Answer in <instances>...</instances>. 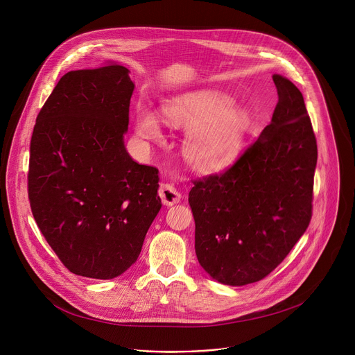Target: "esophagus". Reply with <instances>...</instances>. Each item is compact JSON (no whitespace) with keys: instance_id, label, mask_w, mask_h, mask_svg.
<instances>
[{"instance_id":"obj_1","label":"esophagus","mask_w":355,"mask_h":355,"mask_svg":"<svg viewBox=\"0 0 355 355\" xmlns=\"http://www.w3.org/2000/svg\"><path fill=\"white\" fill-rule=\"evenodd\" d=\"M159 195L163 200V204L167 205V207H173L181 200L180 191L175 187L170 185V184H162L160 189H159Z\"/></svg>"}]
</instances>
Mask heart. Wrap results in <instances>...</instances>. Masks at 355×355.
Instances as JSON below:
<instances>
[{"label": "heart", "mask_w": 355, "mask_h": 355, "mask_svg": "<svg viewBox=\"0 0 355 355\" xmlns=\"http://www.w3.org/2000/svg\"><path fill=\"white\" fill-rule=\"evenodd\" d=\"M168 123L188 129L182 141L185 162L202 173H216L230 167L240 156L250 130V115L233 101L215 91H195L166 103ZM136 133L150 141L163 140L162 119L151 111L140 110Z\"/></svg>", "instance_id": "b5f03b06"}]
</instances>
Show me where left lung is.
<instances>
[{"label": "left lung", "mask_w": 355, "mask_h": 355, "mask_svg": "<svg viewBox=\"0 0 355 355\" xmlns=\"http://www.w3.org/2000/svg\"><path fill=\"white\" fill-rule=\"evenodd\" d=\"M271 123L225 173L193 181L189 207L200 267L223 285L257 282L275 270L312 218L318 144L296 85L272 76Z\"/></svg>", "instance_id": "1"}]
</instances>
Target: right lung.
Listing matches in <instances>:
<instances>
[{
    "label": "right lung",
    "instance_id": "1",
    "mask_svg": "<svg viewBox=\"0 0 355 355\" xmlns=\"http://www.w3.org/2000/svg\"><path fill=\"white\" fill-rule=\"evenodd\" d=\"M129 73L111 64L64 74L31 139L28 195L37 227L69 271L95 279L136 263L162 209L159 170L136 163L123 141Z\"/></svg>",
    "mask_w": 355,
    "mask_h": 355
}]
</instances>
